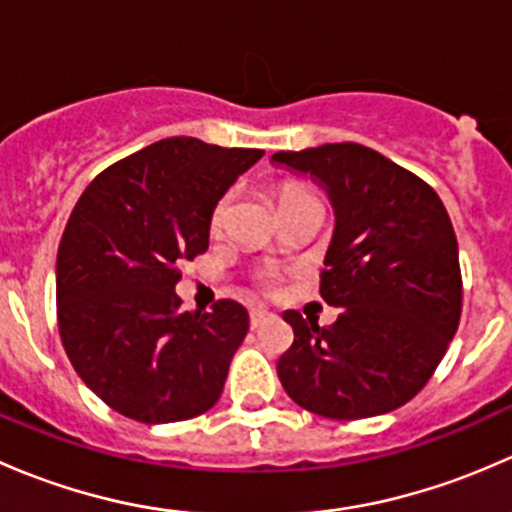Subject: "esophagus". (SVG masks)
<instances>
[{"label":"esophagus","instance_id":"obj_1","mask_svg":"<svg viewBox=\"0 0 512 512\" xmlns=\"http://www.w3.org/2000/svg\"><path fill=\"white\" fill-rule=\"evenodd\" d=\"M267 317H270V314H267V309H262V307L250 309V327H252V329H257V327H260L262 322H265Z\"/></svg>","mask_w":512,"mask_h":512}]
</instances>
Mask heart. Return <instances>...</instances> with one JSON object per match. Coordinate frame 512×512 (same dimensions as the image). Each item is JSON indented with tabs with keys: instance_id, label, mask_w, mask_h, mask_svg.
<instances>
[{
	"instance_id": "b5f03b06",
	"label": "heart",
	"mask_w": 512,
	"mask_h": 512,
	"mask_svg": "<svg viewBox=\"0 0 512 512\" xmlns=\"http://www.w3.org/2000/svg\"><path fill=\"white\" fill-rule=\"evenodd\" d=\"M299 198H312V195H309L304 188H299V185H282V188H280V205L292 203V200H299ZM230 205H232V195L230 193H225L223 198L215 203L213 218H210V225H213V230H223V225L227 223V215H230Z\"/></svg>"
}]
</instances>
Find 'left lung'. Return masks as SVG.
<instances>
[{
	"instance_id": "8db88e82",
	"label": "left lung",
	"mask_w": 512,
	"mask_h": 512,
	"mask_svg": "<svg viewBox=\"0 0 512 512\" xmlns=\"http://www.w3.org/2000/svg\"><path fill=\"white\" fill-rule=\"evenodd\" d=\"M332 200V242L319 294L342 307L332 327L289 309L294 342L277 376L294 404L354 421L411 401L461 322V265L451 218L428 183L359 143L280 151Z\"/></svg>"
}]
</instances>
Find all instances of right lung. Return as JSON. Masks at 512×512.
Listing matches in <instances>:
<instances>
[{
    "label": "right lung",
    "mask_w": 512,
    "mask_h": 512,
    "mask_svg": "<svg viewBox=\"0 0 512 512\" xmlns=\"http://www.w3.org/2000/svg\"><path fill=\"white\" fill-rule=\"evenodd\" d=\"M262 156L163 138L81 193L56 255L59 334L81 381L118 414L173 423L218 404L250 317L235 299L183 312L178 265L208 250L215 203Z\"/></svg>",
    "instance_id": "add662e5"
}]
</instances>
